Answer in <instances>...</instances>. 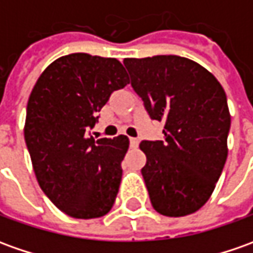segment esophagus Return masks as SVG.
<instances>
[{
	"instance_id": "1",
	"label": "esophagus",
	"mask_w": 253,
	"mask_h": 253,
	"mask_svg": "<svg viewBox=\"0 0 253 253\" xmlns=\"http://www.w3.org/2000/svg\"><path fill=\"white\" fill-rule=\"evenodd\" d=\"M138 142H140L138 138H134V137H131V138H130V147H131V148H137V147H138Z\"/></svg>"
}]
</instances>
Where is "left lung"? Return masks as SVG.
<instances>
[{"mask_svg": "<svg viewBox=\"0 0 253 253\" xmlns=\"http://www.w3.org/2000/svg\"><path fill=\"white\" fill-rule=\"evenodd\" d=\"M123 63L149 116L165 123V141L140 144L151 204L169 217L197 212L211 198L227 159L226 92L209 70L188 58L156 55Z\"/></svg>", "mask_w": 253, "mask_h": 253, "instance_id": "obj_1", "label": "left lung"}]
</instances>
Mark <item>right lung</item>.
Returning <instances> with one entry per match:
<instances>
[{"mask_svg": "<svg viewBox=\"0 0 253 253\" xmlns=\"http://www.w3.org/2000/svg\"><path fill=\"white\" fill-rule=\"evenodd\" d=\"M130 83L116 58L84 52L48 65L27 102L25 140L41 190L59 211L76 219L112 209L122 180L126 135H87L113 91Z\"/></svg>", "mask_w": 253, "mask_h": 253, "instance_id": "right-lung-1", "label": "right lung"}]
</instances>
